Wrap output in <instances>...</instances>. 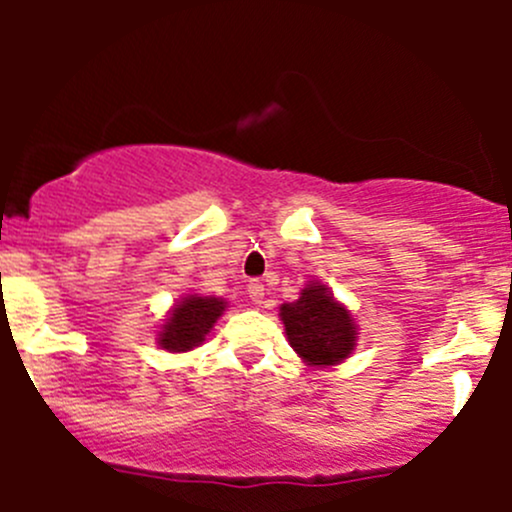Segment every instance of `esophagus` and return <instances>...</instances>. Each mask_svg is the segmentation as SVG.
Instances as JSON below:
<instances>
[{"label": "esophagus", "mask_w": 512, "mask_h": 512, "mask_svg": "<svg viewBox=\"0 0 512 512\" xmlns=\"http://www.w3.org/2000/svg\"><path fill=\"white\" fill-rule=\"evenodd\" d=\"M247 294H250V299L252 302L257 304V307H260V304H265V285H262V282H250V285H247Z\"/></svg>", "instance_id": "esophagus-1"}]
</instances>
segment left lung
Returning <instances> with one entry per match:
<instances>
[{
    "mask_svg": "<svg viewBox=\"0 0 512 512\" xmlns=\"http://www.w3.org/2000/svg\"><path fill=\"white\" fill-rule=\"evenodd\" d=\"M292 349L314 366L339 364L352 354L356 342L354 319L324 285H309L302 297L280 309Z\"/></svg>",
    "mask_w": 512,
    "mask_h": 512,
    "instance_id": "obj_1",
    "label": "left lung"
}]
</instances>
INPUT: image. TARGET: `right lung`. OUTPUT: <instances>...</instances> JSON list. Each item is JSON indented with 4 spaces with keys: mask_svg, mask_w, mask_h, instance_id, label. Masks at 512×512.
<instances>
[{
    "mask_svg": "<svg viewBox=\"0 0 512 512\" xmlns=\"http://www.w3.org/2000/svg\"><path fill=\"white\" fill-rule=\"evenodd\" d=\"M223 312V299L190 294L173 307L168 322L163 324V332L158 334V344L168 352H188V349L205 342V337Z\"/></svg>",
    "mask_w": 512,
    "mask_h": 512,
    "instance_id": "1",
    "label": "right lung"
}]
</instances>
